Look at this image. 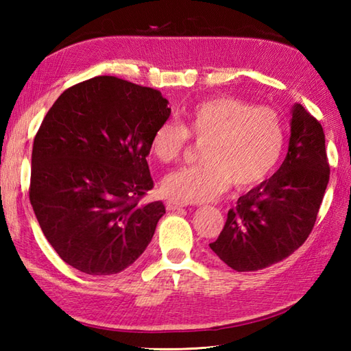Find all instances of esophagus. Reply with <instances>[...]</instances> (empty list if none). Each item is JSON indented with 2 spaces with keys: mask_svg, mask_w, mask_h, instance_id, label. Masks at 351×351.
Wrapping results in <instances>:
<instances>
[{
  "mask_svg": "<svg viewBox=\"0 0 351 351\" xmlns=\"http://www.w3.org/2000/svg\"><path fill=\"white\" fill-rule=\"evenodd\" d=\"M182 206H187V202H182V200H175V199H169L166 202V208L170 211L180 210Z\"/></svg>",
  "mask_w": 351,
  "mask_h": 351,
  "instance_id": "34e87169",
  "label": "esophagus"
}]
</instances>
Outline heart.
Wrapping results in <instances>:
<instances>
[{"mask_svg": "<svg viewBox=\"0 0 351 351\" xmlns=\"http://www.w3.org/2000/svg\"><path fill=\"white\" fill-rule=\"evenodd\" d=\"M202 162L170 173L166 195L182 202H205L226 190L250 189L271 173L285 146V126L278 111L235 96H215L196 104L185 125L162 122L152 134L149 151L161 164L178 161L191 146Z\"/></svg>", "mask_w": 351, "mask_h": 351, "instance_id": "heart-1", "label": "heart"}]
</instances>
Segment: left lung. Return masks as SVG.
Instances as JSON below:
<instances>
[{"instance_id":"obj_1","label":"left lung","mask_w":351,"mask_h":351,"mask_svg":"<svg viewBox=\"0 0 351 351\" xmlns=\"http://www.w3.org/2000/svg\"><path fill=\"white\" fill-rule=\"evenodd\" d=\"M323 126L295 104L285 161L279 170L229 210L210 244L237 271H255L285 259L306 241L323 202L330 166Z\"/></svg>"}]
</instances>
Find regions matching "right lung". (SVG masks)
I'll use <instances>...</instances> for the list:
<instances>
[{
  "label": "right lung",
  "instance_id": "obj_1",
  "mask_svg": "<svg viewBox=\"0 0 351 351\" xmlns=\"http://www.w3.org/2000/svg\"><path fill=\"white\" fill-rule=\"evenodd\" d=\"M170 116L160 90L95 77L58 96L37 131L29 202L42 232L66 264L116 274L151 243L166 213L140 202L154 181L146 156Z\"/></svg>",
  "mask_w": 351,
  "mask_h": 351
}]
</instances>
